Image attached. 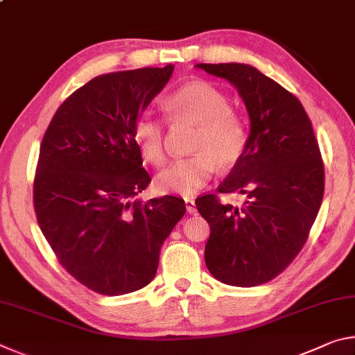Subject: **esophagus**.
Masks as SVG:
<instances>
[{
  "label": "esophagus",
  "instance_id": "34e87169",
  "mask_svg": "<svg viewBox=\"0 0 355 355\" xmlns=\"http://www.w3.org/2000/svg\"><path fill=\"white\" fill-rule=\"evenodd\" d=\"M184 203H186V209H188L189 214H196L197 209H196V202L192 199H184Z\"/></svg>",
  "mask_w": 355,
  "mask_h": 355
}]
</instances>
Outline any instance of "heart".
Returning <instances> with one entry per match:
<instances>
[{
    "mask_svg": "<svg viewBox=\"0 0 355 355\" xmlns=\"http://www.w3.org/2000/svg\"><path fill=\"white\" fill-rule=\"evenodd\" d=\"M166 110L177 122H194L192 152L155 177V188L161 194L191 196L211 178L216 164L230 167L241 158L248 142L244 122L228 107V100L208 83L192 81L177 89L166 100ZM133 137L142 158L153 166L166 161L164 127L152 114L139 117Z\"/></svg>",
    "mask_w": 355,
    "mask_h": 355,
    "instance_id": "heart-1",
    "label": "heart"
}]
</instances>
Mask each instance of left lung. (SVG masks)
I'll return each instance as SVG.
<instances>
[{"label": "left lung", "mask_w": 355, "mask_h": 355, "mask_svg": "<svg viewBox=\"0 0 355 355\" xmlns=\"http://www.w3.org/2000/svg\"><path fill=\"white\" fill-rule=\"evenodd\" d=\"M239 94L250 128L241 158L218 192L244 194L243 205L202 196L196 207L209 225L205 263L232 286L272 280L307 241L324 196V166L300 101L248 64H196Z\"/></svg>", "instance_id": "1"}]
</instances>
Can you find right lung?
Listing matches in <instances>:
<instances>
[{
  "instance_id": "right-lung-1",
  "label": "right lung",
  "mask_w": 355,
  "mask_h": 355,
  "mask_svg": "<svg viewBox=\"0 0 355 355\" xmlns=\"http://www.w3.org/2000/svg\"><path fill=\"white\" fill-rule=\"evenodd\" d=\"M173 65L101 75L59 106L40 144L34 208L65 271L105 296L153 280L159 250L184 200L142 202L150 175L133 131L171 80Z\"/></svg>"
}]
</instances>
